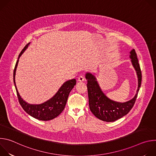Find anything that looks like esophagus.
I'll return each instance as SVG.
<instances>
[{
	"label": "esophagus",
	"instance_id": "esophagus-1",
	"mask_svg": "<svg viewBox=\"0 0 156 156\" xmlns=\"http://www.w3.org/2000/svg\"><path fill=\"white\" fill-rule=\"evenodd\" d=\"M84 80V76H80L78 77V81L79 82H83Z\"/></svg>",
	"mask_w": 156,
	"mask_h": 156
}]
</instances>
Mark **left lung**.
<instances>
[{"label": "left lung", "mask_w": 156, "mask_h": 156, "mask_svg": "<svg viewBox=\"0 0 156 156\" xmlns=\"http://www.w3.org/2000/svg\"><path fill=\"white\" fill-rule=\"evenodd\" d=\"M129 54L132 65L136 72L138 85L135 97L127 102L122 103L108 98L101 90L95 76L91 73L86 74L89 106L94 115L101 120L107 122H114L126 115L135 103L141 87L142 75L135 50H131Z\"/></svg>", "instance_id": "left-lung-1"}]
</instances>
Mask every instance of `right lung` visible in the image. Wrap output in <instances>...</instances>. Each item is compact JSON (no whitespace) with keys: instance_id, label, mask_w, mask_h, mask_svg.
I'll use <instances>...</instances> for the list:
<instances>
[{"instance_id":"right-lung-1","label":"right lung","mask_w":156,"mask_h":156,"mask_svg":"<svg viewBox=\"0 0 156 156\" xmlns=\"http://www.w3.org/2000/svg\"><path fill=\"white\" fill-rule=\"evenodd\" d=\"M29 44L30 42L25 46V47L19 54L18 58L16 61L13 72V81L16 88L17 96L21 106L28 114L39 120H51L59 115L63 110L66 101H67L69 94L76 84V81L75 79H73L65 82L60 87L57 93L52 98L42 104H30L25 102L21 98L18 91L15 79L19 58L22 54L27 49Z\"/></svg>"}]
</instances>
